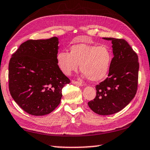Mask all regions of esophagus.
<instances>
[{
  "mask_svg": "<svg viewBox=\"0 0 150 150\" xmlns=\"http://www.w3.org/2000/svg\"><path fill=\"white\" fill-rule=\"evenodd\" d=\"M72 83L75 84V85H77V86H83V83L79 82V81H72Z\"/></svg>",
  "mask_w": 150,
  "mask_h": 150,
  "instance_id": "1",
  "label": "esophagus"
}]
</instances>
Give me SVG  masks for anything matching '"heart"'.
I'll list each match as a JSON object with an SVG mask.
<instances>
[{"label": "heart", "instance_id": "b5f03b06", "mask_svg": "<svg viewBox=\"0 0 150 150\" xmlns=\"http://www.w3.org/2000/svg\"><path fill=\"white\" fill-rule=\"evenodd\" d=\"M112 62V53L108 46L77 44L70 48V53L60 52L57 56L58 67L62 73L69 75L80 64L82 76L92 81L106 77Z\"/></svg>", "mask_w": 150, "mask_h": 150}]
</instances>
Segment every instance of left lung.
<instances>
[{"instance_id": "left-lung-1", "label": "left lung", "mask_w": 150, "mask_h": 150, "mask_svg": "<svg viewBox=\"0 0 150 150\" xmlns=\"http://www.w3.org/2000/svg\"><path fill=\"white\" fill-rule=\"evenodd\" d=\"M112 41L114 57L108 77L97 85L96 96L88 102L91 110L100 115L118 112L130 103L137 89L138 57L122 39L102 38Z\"/></svg>"}]
</instances>
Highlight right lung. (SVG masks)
<instances>
[{
    "instance_id": "obj_1",
    "label": "right lung",
    "mask_w": 150,
    "mask_h": 150,
    "mask_svg": "<svg viewBox=\"0 0 150 150\" xmlns=\"http://www.w3.org/2000/svg\"><path fill=\"white\" fill-rule=\"evenodd\" d=\"M59 38L30 40L21 44L8 64V88L15 102L34 116L50 114L61 102L70 80L57 62Z\"/></svg>"
}]
</instances>
